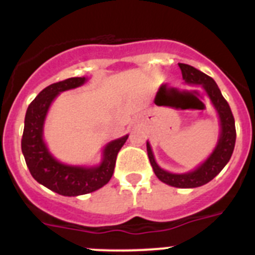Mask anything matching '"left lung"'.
<instances>
[{
  "label": "left lung",
  "mask_w": 255,
  "mask_h": 255,
  "mask_svg": "<svg viewBox=\"0 0 255 255\" xmlns=\"http://www.w3.org/2000/svg\"><path fill=\"white\" fill-rule=\"evenodd\" d=\"M179 67L181 70L182 79L189 84L202 85L206 93L208 94L211 102L215 106L221 123V134L218 143L208 158L200 164L197 170L188 173H171L162 170L154 161V155L150 149L149 143H147V152L155 176L162 182L175 186V188H198L209 182L212 179H215L231 158L236 140L235 120H234L229 103L225 100L220 88L211 76L206 75L190 65L179 64Z\"/></svg>",
  "instance_id": "1"
}]
</instances>
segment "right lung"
I'll return each instance as SVG.
<instances>
[{
	"instance_id": "1",
	"label": "right lung",
	"mask_w": 255,
	"mask_h": 255,
	"mask_svg": "<svg viewBox=\"0 0 255 255\" xmlns=\"http://www.w3.org/2000/svg\"><path fill=\"white\" fill-rule=\"evenodd\" d=\"M85 78H69L44 88L29 105L24 123L21 150L31 176L39 184L65 197L92 193L105 186L114 175L117 153L129 135L108 143L103 159L96 167H82L61 163L48 152L43 141L44 119L52 101L61 92L74 89L85 83Z\"/></svg>"
}]
</instances>
